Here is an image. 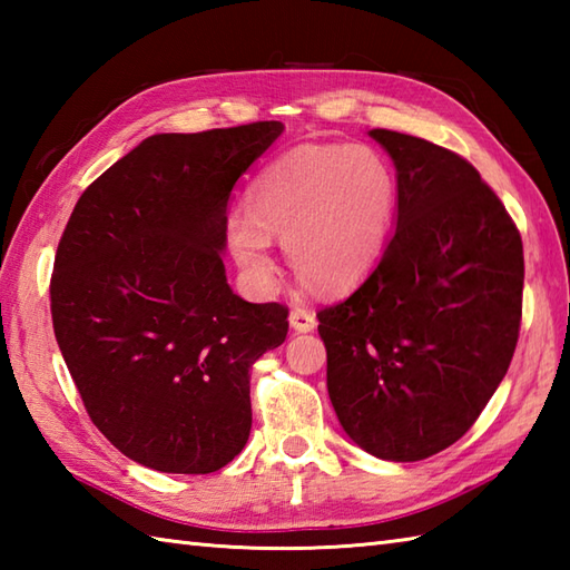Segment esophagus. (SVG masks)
Returning a JSON list of instances; mask_svg holds the SVG:
<instances>
[{
  "label": "esophagus",
  "mask_w": 570,
  "mask_h": 570,
  "mask_svg": "<svg viewBox=\"0 0 570 570\" xmlns=\"http://www.w3.org/2000/svg\"><path fill=\"white\" fill-rule=\"evenodd\" d=\"M288 323H292V328L296 333H311L316 328V316L308 308H292L288 313Z\"/></svg>",
  "instance_id": "34e87169"
}]
</instances>
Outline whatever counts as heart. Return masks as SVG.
Wrapping results in <instances>:
<instances>
[{
    "label": "heart",
    "mask_w": 570,
    "mask_h": 570,
    "mask_svg": "<svg viewBox=\"0 0 570 570\" xmlns=\"http://www.w3.org/2000/svg\"><path fill=\"white\" fill-rule=\"evenodd\" d=\"M396 176L367 144H304L254 178L249 210L227 220L229 249L259 292H272V237L323 288H347L365 276L390 237Z\"/></svg>",
    "instance_id": "obj_1"
}]
</instances>
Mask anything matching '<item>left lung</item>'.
Instances as JSON below:
<instances>
[{"instance_id":"left-lung-1","label":"left lung","mask_w":570,"mask_h":570,"mask_svg":"<svg viewBox=\"0 0 570 570\" xmlns=\"http://www.w3.org/2000/svg\"><path fill=\"white\" fill-rule=\"evenodd\" d=\"M396 168V227L374 272L318 311L337 421L362 451L414 463L453 445L510 367L522 237L463 156L372 129Z\"/></svg>"}]
</instances>
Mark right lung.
I'll return each mask as SVG.
<instances>
[{
  "label": "right lung",
  "mask_w": 570,
  "mask_h": 570,
  "mask_svg": "<svg viewBox=\"0 0 570 570\" xmlns=\"http://www.w3.org/2000/svg\"><path fill=\"white\" fill-rule=\"evenodd\" d=\"M282 122L154 135L85 188L58 242L51 316L95 426L139 465L225 468L252 429L249 367L288 308L227 284V200Z\"/></svg>",
  "instance_id": "obj_1"
}]
</instances>
